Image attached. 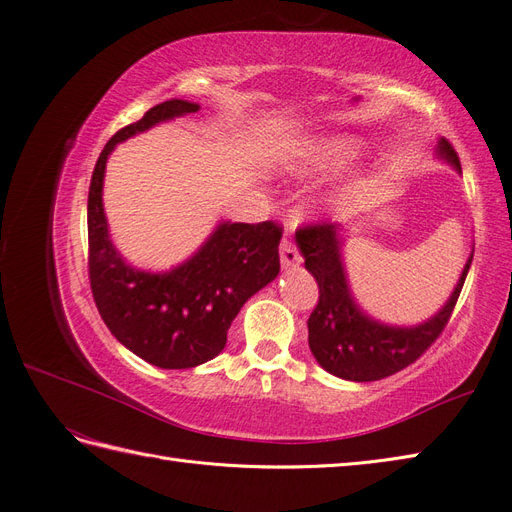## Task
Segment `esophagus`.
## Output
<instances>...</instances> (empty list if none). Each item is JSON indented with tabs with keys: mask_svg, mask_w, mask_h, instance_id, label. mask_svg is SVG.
I'll return each instance as SVG.
<instances>
[{
	"mask_svg": "<svg viewBox=\"0 0 512 512\" xmlns=\"http://www.w3.org/2000/svg\"><path fill=\"white\" fill-rule=\"evenodd\" d=\"M300 261H302V255L298 251V246H295V242H291L289 238L280 242V263H283V268L298 266Z\"/></svg>",
	"mask_w": 512,
	"mask_h": 512,
	"instance_id": "1",
	"label": "esophagus"
}]
</instances>
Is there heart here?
Here are the masks:
<instances>
[{
    "instance_id": "heart-1",
    "label": "heart",
    "mask_w": 512,
    "mask_h": 512,
    "mask_svg": "<svg viewBox=\"0 0 512 512\" xmlns=\"http://www.w3.org/2000/svg\"><path fill=\"white\" fill-rule=\"evenodd\" d=\"M359 153L357 142L349 138H329L310 146L308 163L315 170H338L353 161Z\"/></svg>"
}]
</instances>
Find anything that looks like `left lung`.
I'll return each mask as SVG.
<instances>
[{"label":"left lung","instance_id":"left-lung-1","mask_svg":"<svg viewBox=\"0 0 512 512\" xmlns=\"http://www.w3.org/2000/svg\"><path fill=\"white\" fill-rule=\"evenodd\" d=\"M438 155L461 174L455 148L438 142ZM306 270L317 278L319 302L308 319V344L323 370L344 381L368 383L404 370L430 349L447 327L468 276L472 255L447 304L432 319L415 327H393L370 319L355 304L342 263L338 223H310L295 232Z\"/></svg>","mask_w":512,"mask_h":512}]
</instances>
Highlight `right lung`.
Here are the masks:
<instances>
[{"label":"right lung","mask_w":512,"mask_h":512,"mask_svg":"<svg viewBox=\"0 0 512 512\" xmlns=\"http://www.w3.org/2000/svg\"><path fill=\"white\" fill-rule=\"evenodd\" d=\"M200 106L168 100L114 134L95 163L89 187V280L97 310L131 353L163 370H183L217 357L244 302L278 276L274 221L221 223L183 266L166 274L131 268L112 246L102 204L108 155L119 142Z\"/></svg>","instance_id":"1"}]
</instances>
